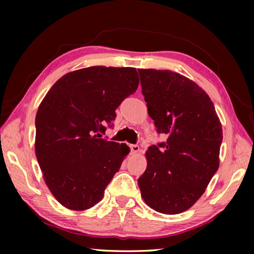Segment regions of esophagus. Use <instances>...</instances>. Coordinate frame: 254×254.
Segmentation results:
<instances>
[{"mask_svg":"<svg viewBox=\"0 0 254 254\" xmlns=\"http://www.w3.org/2000/svg\"><path fill=\"white\" fill-rule=\"evenodd\" d=\"M130 149H131V153L132 154H136L140 152V147L137 144H131L130 145Z\"/></svg>","mask_w":254,"mask_h":254,"instance_id":"34e87169","label":"esophagus"}]
</instances>
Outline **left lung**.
Returning <instances> with one entry per match:
<instances>
[{
    "instance_id": "left-lung-1",
    "label": "left lung",
    "mask_w": 254,
    "mask_h": 254,
    "mask_svg": "<svg viewBox=\"0 0 254 254\" xmlns=\"http://www.w3.org/2000/svg\"><path fill=\"white\" fill-rule=\"evenodd\" d=\"M149 117L166 142L145 152L137 179L145 204L162 214L190 208L220 166L222 124L213 102L195 81L171 70L137 69Z\"/></svg>"
}]
</instances>
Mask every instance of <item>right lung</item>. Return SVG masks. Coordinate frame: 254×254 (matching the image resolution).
I'll use <instances>...</instances> for the list:
<instances>
[{
	"label": "right lung",
	"instance_id": "1",
	"mask_svg": "<svg viewBox=\"0 0 254 254\" xmlns=\"http://www.w3.org/2000/svg\"><path fill=\"white\" fill-rule=\"evenodd\" d=\"M139 86L135 68L94 66L64 75L36 115V156L60 204L85 210L104 196L130 148L102 139L115 110Z\"/></svg>",
	"mask_w": 254,
	"mask_h": 254
}]
</instances>
